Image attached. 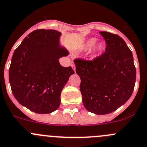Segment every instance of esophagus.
Masks as SVG:
<instances>
[{"label": "esophagus", "instance_id": "obj_1", "mask_svg": "<svg viewBox=\"0 0 147 147\" xmlns=\"http://www.w3.org/2000/svg\"><path fill=\"white\" fill-rule=\"evenodd\" d=\"M71 66L72 67V68H73L74 71H75V63H74V62H72V64H71Z\"/></svg>", "mask_w": 147, "mask_h": 147}]
</instances>
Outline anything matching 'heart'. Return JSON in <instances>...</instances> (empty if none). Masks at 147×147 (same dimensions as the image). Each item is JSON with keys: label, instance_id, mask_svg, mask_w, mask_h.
Instances as JSON below:
<instances>
[{"label": "heart", "instance_id": "1", "mask_svg": "<svg viewBox=\"0 0 147 147\" xmlns=\"http://www.w3.org/2000/svg\"><path fill=\"white\" fill-rule=\"evenodd\" d=\"M95 43H96V39H88V41H87L85 43V45H84V49H90V48H92V47L94 46V45H95ZM101 48H102V47L101 46H99L98 47V50H100V49H101Z\"/></svg>", "mask_w": 147, "mask_h": 147}]
</instances>
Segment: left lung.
I'll return each mask as SVG.
<instances>
[{"label": "left lung", "mask_w": 147, "mask_h": 147, "mask_svg": "<svg viewBox=\"0 0 147 147\" xmlns=\"http://www.w3.org/2000/svg\"><path fill=\"white\" fill-rule=\"evenodd\" d=\"M105 39L104 53L92 60L75 59L81 80L82 102L88 111L98 115L112 113L130 98L136 78L131 51L121 37L100 31Z\"/></svg>", "instance_id": "left-lung-1"}]
</instances>
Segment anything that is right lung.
<instances>
[{"mask_svg": "<svg viewBox=\"0 0 147 147\" xmlns=\"http://www.w3.org/2000/svg\"><path fill=\"white\" fill-rule=\"evenodd\" d=\"M61 33L37 29L30 33L14 51L9 67V82L16 99L33 112L47 114L60 105V95L69 76L59 59L69 52L59 45Z\"/></svg>", "mask_w": 147, "mask_h": 147, "instance_id": "right-lung-1", "label": "right lung"}]
</instances>
